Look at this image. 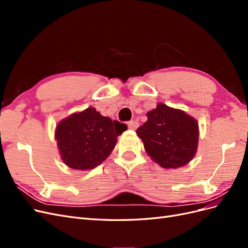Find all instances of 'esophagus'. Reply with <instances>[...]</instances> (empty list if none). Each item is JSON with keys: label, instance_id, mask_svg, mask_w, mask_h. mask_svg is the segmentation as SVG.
Returning a JSON list of instances; mask_svg holds the SVG:
<instances>
[{"label": "esophagus", "instance_id": "esophagus-1", "mask_svg": "<svg viewBox=\"0 0 248 248\" xmlns=\"http://www.w3.org/2000/svg\"><path fill=\"white\" fill-rule=\"evenodd\" d=\"M139 127V122L136 121V120H132V121L128 122V128L131 130H136Z\"/></svg>", "mask_w": 248, "mask_h": 248}]
</instances>
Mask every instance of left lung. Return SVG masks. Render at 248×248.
I'll return each instance as SVG.
<instances>
[{
    "label": "left lung",
    "mask_w": 248,
    "mask_h": 248,
    "mask_svg": "<svg viewBox=\"0 0 248 248\" xmlns=\"http://www.w3.org/2000/svg\"><path fill=\"white\" fill-rule=\"evenodd\" d=\"M148 120L137 129L151 158L164 169L188 163L197 152L198 122L184 111L159 103L147 112Z\"/></svg>",
    "instance_id": "obj_1"
}]
</instances>
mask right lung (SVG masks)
<instances>
[{
	"mask_svg": "<svg viewBox=\"0 0 248 248\" xmlns=\"http://www.w3.org/2000/svg\"><path fill=\"white\" fill-rule=\"evenodd\" d=\"M126 129V124L111 121L94 108L73 114L60 122L56 129L61 158L72 169H94L108 158L117 138Z\"/></svg>",
	"mask_w": 248,
	"mask_h": 248,
	"instance_id": "right-lung-1",
	"label": "right lung"
}]
</instances>
